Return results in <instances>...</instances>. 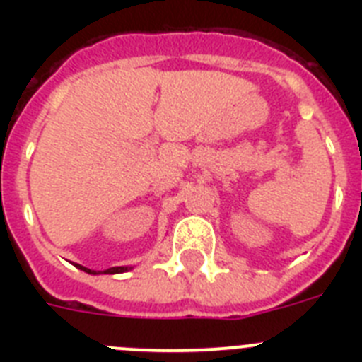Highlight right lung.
<instances>
[{
	"label": "right lung",
	"instance_id": "right-lung-1",
	"mask_svg": "<svg viewBox=\"0 0 362 362\" xmlns=\"http://www.w3.org/2000/svg\"><path fill=\"white\" fill-rule=\"evenodd\" d=\"M76 267L79 268V270L86 272V274H98L95 270H90V268H85L81 267V264H76ZM130 267H116V268H108V270H105L103 274H123V272H129Z\"/></svg>",
	"mask_w": 362,
	"mask_h": 362
}]
</instances>
